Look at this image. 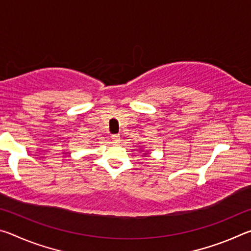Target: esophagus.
Returning a JSON list of instances; mask_svg holds the SVG:
<instances>
[{
  "mask_svg": "<svg viewBox=\"0 0 251 251\" xmlns=\"http://www.w3.org/2000/svg\"><path fill=\"white\" fill-rule=\"evenodd\" d=\"M112 141L113 143H120L121 142L120 135H112Z\"/></svg>",
  "mask_w": 251,
  "mask_h": 251,
  "instance_id": "esophagus-1",
  "label": "esophagus"
}]
</instances>
